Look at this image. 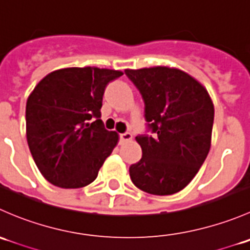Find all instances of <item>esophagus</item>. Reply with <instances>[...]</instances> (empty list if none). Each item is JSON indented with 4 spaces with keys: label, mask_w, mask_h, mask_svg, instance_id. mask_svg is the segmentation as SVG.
<instances>
[{
    "label": "esophagus",
    "mask_w": 250,
    "mask_h": 250,
    "mask_svg": "<svg viewBox=\"0 0 250 250\" xmlns=\"http://www.w3.org/2000/svg\"><path fill=\"white\" fill-rule=\"evenodd\" d=\"M132 138H133L132 133L125 132V133H122V134H120L121 141H129V140H132Z\"/></svg>",
    "instance_id": "obj_1"
}]
</instances>
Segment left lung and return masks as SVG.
Returning a JSON list of instances; mask_svg holds the SVG:
<instances>
[{"mask_svg": "<svg viewBox=\"0 0 250 250\" xmlns=\"http://www.w3.org/2000/svg\"><path fill=\"white\" fill-rule=\"evenodd\" d=\"M125 72L143 97L150 133L135 137L143 156L129 167L130 179L151 195L179 192L195 178L210 148V97L198 81L174 67Z\"/></svg>", "mask_w": 250, "mask_h": 250, "instance_id": "1", "label": "left lung"}]
</instances>
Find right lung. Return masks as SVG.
I'll return each mask as SVG.
<instances>
[{
    "label": "right lung",
    "instance_id": "right-lung-1",
    "mask_svg": "<svg viewBox=\"0 0 250 250\" xmlns=\"http://www.w3.org/2000/svg\"><path fill=\"white\" fill-rule=\"evenodd\" d=\"M122 71L67 67L40 81L26 103V139L42 175L55 186L78 188L97 179L118 141L100 120L103 95Z\"/></svg>",
    "mask_w": 250,
    "mask_h": 250
}]
</instances>
